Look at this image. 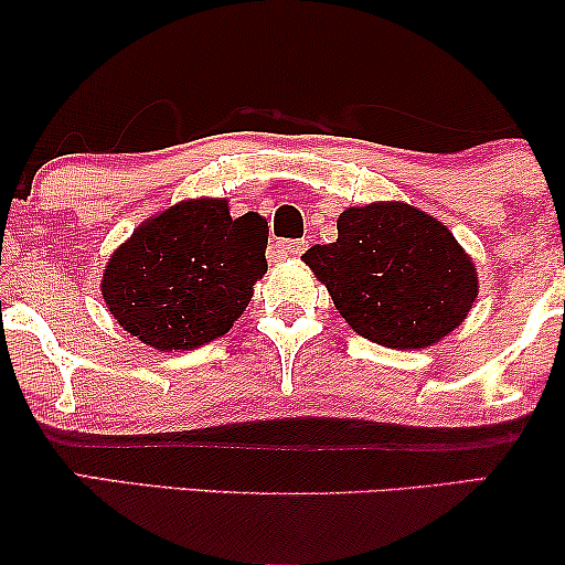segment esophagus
<instances>
[{
	"label": "esophagus",
	"mask_w": 565,
	"mask_h": 565,
	"mask_svg": "<svg viewBox=\"0 0 565 565\" xmlns=\"http://www.w3.org/2000/svg\"><path fill=\"white\" fill-rule=\"evenodd\" d=\"M277 249H280L282 257H300L308 249V242L306 238H292V242L277 244Z\"/></svg>",
	"instance_id": "1"
}]
</instances>
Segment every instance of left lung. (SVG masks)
Here are the masks:
<instances>
[{"instance_id":"8db88e82","label":"left lung","mask_w":565,"mask_h":565,"mask_svg":"<svg viewBox=\"0 0 565 565\" xmlns=\"http://www.w3.org/2000/svg\"><path fill=\"white\" fill-rule=\"evenodd\" d=\"M337 231L334 244L311 246L303 262L360 337L391 350H424L473 308V259L424 211L406 203L347 207Z\"/></svg>"}]
</instances>
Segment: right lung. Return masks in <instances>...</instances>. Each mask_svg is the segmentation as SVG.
Segmentation results:
<instances>
[{"mask_svg":"<svg viewBox=\"0 0 565 565\" xmlns=\"http://www.w3.org/2000/svg\"><path fill=\"white\" fill-rule=\"evenodd\" d=\"M267 221L231 218L228 200H182L113 252L103 298L128 334L159 352L195 350L234 327L267 273Z\"/></svg>","mask_w":565,"mask_h":565,"instance_id":"add662e5","label":"right lung"}]
</instances>
